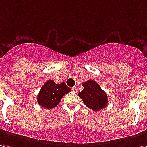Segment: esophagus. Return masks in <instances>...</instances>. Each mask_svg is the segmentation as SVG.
I'll use <instances>...</instances> for the list:
<instances>
[{"label": "esophagus", "instance_id": "esophagus-1", "mask_svg": "<svg viewBox=\"0 0 147 147\" xmlns=\"http://www.w3.org/2000/svg\"><path fill=\"white\" fill-rule=\"evenodd\" d=\"M71 89H72V91H73L74 92H77V88H76V87H73Z\"/></svg>", "mask_w": 147, "mask_h": 147}]
</instances>
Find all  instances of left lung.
Returning a JSON list of instances; mask_svg holds the SVG:
<instances>
[{
	"label": "left lung",
	"instance_id": "1",
	"mask_svg": "<svg viewBox=\"0 0 147 147\" xmlns=\"http://www.w3.org/2000/svg\"><path fill=\"white\" fill-rule=\"evenodd\" d=\"M84 90L78 95L90 109L98 111L107 105V95L95 81L88 80L83 83Z\"/></svg>",
	"mask_w": 147,
	"mask_h": 147
}]
</instances>
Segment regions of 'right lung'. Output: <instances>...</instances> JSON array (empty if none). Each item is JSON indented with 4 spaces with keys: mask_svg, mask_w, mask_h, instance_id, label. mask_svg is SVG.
I'll return each instance as SVG.
<instances>
[{
    "mask_svg": "<svg viewBox=\"0 0 147 147\" xmlns=\"http://www.w3.org/2000/svg\"><path fill=\"white\" fill-rule=\"evenodd\" d=\"M71 91V89L65 83L57 84L52 80H49L45 82L39 92L37 102L43 107L52 109L59 104L63 95Z\"/></svg>",
    "mask_w": 147,
    "mask_h": 147,
    "instance_id": "right-lung-1",
    "label": "right lung"
}]
</instances>
